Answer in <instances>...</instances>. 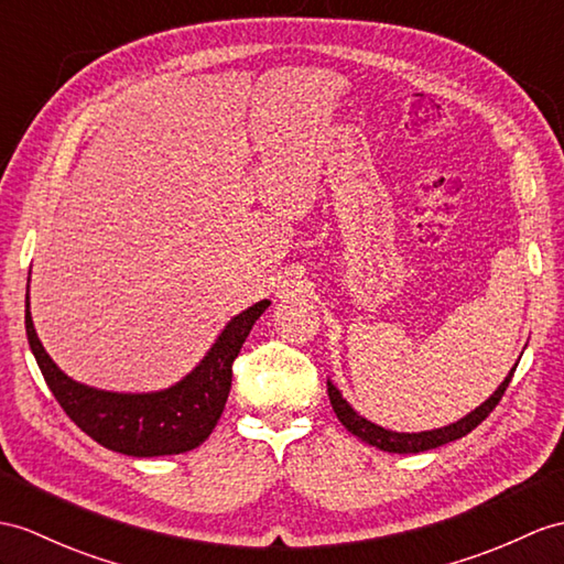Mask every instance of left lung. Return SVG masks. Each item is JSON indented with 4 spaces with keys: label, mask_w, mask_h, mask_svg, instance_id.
<instances>
[{
    "label": "left lung",
    "mask_w": 564,
    "mask_h": 564,
    "mask_svg": "<svg viewBox=\"0 0 564 564\" xmlns=\"http://www.w3.org/2000/svg\"><path fill=\"white\" fill-rule=\"evenodd\" d=\"M514 368L507 373V378L500 382V388L492 392L488 400L476 406L471 414H466L464 419H459L457 423H449L445 429H435V431H421V433H397V431H388L382 429L378 423H370L368 419L359 416L356 411L349 406V402L341 397V392L327 380V394H329V404H333L337 419L341 421L345 429L359 437V441L373 445L382 452H397V455H416V452H425V449H435L441 445H447L452 441H459L466 433H471L480 421H486L492 409L498 406V402L502 400V394L510 386V380L514 376Z\"/></svg>",
    "instance_id": "obj_1"
}]
</instances>
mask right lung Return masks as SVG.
Wrapping results in <instances>:
<instances>
[{"mask_svg":"<svg viewBox=\"0 0 564 564\" xmlns=\"http://www.w3.org/2000/svg\"><path fill=\"white\" fill-rule=\"evenodd\" d=\"M268 306L270 301L263 299L235 315L203 361L184 380L160 392H107L68 378L37 339L29 296L25 335L54 400L95 443L129 457L182 455L208 441L223 416L231 388V364Z\"/></svg>","mask_w":564,"mask_h":564,"instance_id":"add662e5","label":"right lung"}]
</instances>
